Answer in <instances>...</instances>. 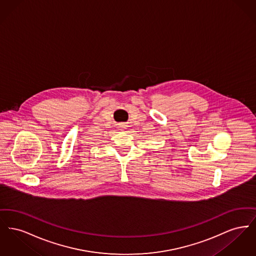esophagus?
Here are the masks:
<instances>
[{
    "label": "esophagus",
    "mask_w": 256,
    "mask_h": 256,
    "mask_svg": "<svg viewBox=\"0 0 256 256\" xmlns=\"http://www.w3.org/2000/svg\"><path fill=\"white\" fill-rule=\"evenodd\" d=\"M119 128H121V130H124V128H126V124H120V126H119Z\"/></svg>",
    "instance_id": "34e87169"
}]
</instances>
